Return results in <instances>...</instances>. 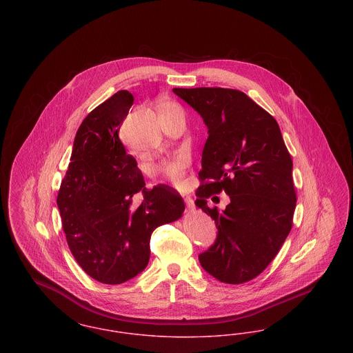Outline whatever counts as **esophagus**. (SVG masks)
Wrapping results in <instances>:
<instances>
[{
	"mask_svg": "<svg viewBox=\"0 0 353 353\" xmlns=\"http://www.w3.org/2000/svg\"><path fill=\"white\" fill-rule=\"evenodd\" d=\"M185 206L188 208V209H193L194 208V201H193V199H190V197H185Z\"/></svg>",
	"mask_w": 353,
	"mask_h": 353,
	"instance_id": "esophagus-1",
	"label": "esophagus"
}]
</instances>
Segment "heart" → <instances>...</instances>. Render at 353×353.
Returning <instances> with one entry per match:
<instances>
[{"label": "heart", "mask_w": 353, "mask_h": 353, "mask_svg": "<svg viewBox=\"0 0 353 353\" xmlns=\"http://www.w3.org/2000/svg\"><path fill=\"white\" fill-rule=\"evenodd\" d=\"M185 168V160L184 159H176V160H172V161H167L163 164L161 170L165 173V176L173 180L174 183H179L181 176H183V172Z\"/></svg>", "instance_id": "heart-1"}]
</instances>
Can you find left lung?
I'll use <instances>...</instances> for the list:
<instances>
[{"label":"left lung","instance_id":"1","mask_svg":"<svg viewBox=\"0 0 353 353\" xmlns=\"http://www.w3.org/2000/svg\"><path fill=\"white\" fill-rule=\"evenodd\" d=\"M208 127L196 205L214 219V243L199 255L219 282L239 285L269 266L292 226L296 194L292 160L276 120L245 92L221 87L173 88ZM222 188V212L205 199Z\"/></svg>","mask_w":353,"mask_h":353}]
</instances>
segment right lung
<instances>
[{
	"mask_svg": "<svg viewBox=\"0 0 353 353\" xmlns=\"http://www.w3.org/2000/svg\"><path fill=\"white\" fill-rule=\"evenodd\" d=\"M132 104L128 91H118L85 117L57 199L74 258L104 285L124 283L145 269L153 230L180 219L185 209L183 197L169 186L145 188L134 156L120 141L119 130ZM137 192L143 201L134 205Z\"/></svg>",
	"mask_w": 353,
	"mask_h": 353,
	"instance_id": "right-lung-1",
	"label": "right lung"
}]
</instances>
